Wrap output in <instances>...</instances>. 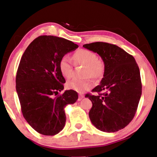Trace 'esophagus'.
<instances>
[{
	"label": "esophagus",
	"mask_w": 157,
	"mask_h": 157,
	"mask_svg": "<svg viewBox=\"0 0 157 157\" xmlns=\"http://www.w3.org/2000/svg\"><path fill=\"white\" fill-rule=\"evenodd\" d=\"M84 97H84V95H82V94H78V101H81L82 99Z\"/></svg>",
	"instance_id": "34e87169"
}]
</instances>
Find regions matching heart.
<instances>
[{
  "label": "heart",
  "instance_id": "heart-1",
  "mask_svg": "<svg viewBox=\"0 0 157 157\" xmlns=\"http://www.w3.org/2000/svg\"><path fill=\"white\" fill-rule=\"evenodd\" d=\"M74 63L85 65V76H90L94 79L101 78L105 72V64L102 61L97 59V55L93 51L87 49H80L72 56ZM59 70L64 78H69L71 76L72 63L71 59L67 56L60 59L59 64ZM68 89L75 90L78 93H83L93 87V82L90 79L81 81L72 79L67 84Z\"/></svg>",
  "mask_w": 157,
  "mask_h": 157
}]
</instances>
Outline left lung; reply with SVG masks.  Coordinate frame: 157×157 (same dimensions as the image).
<instances>
[{"instance_id": "obj_1", "label": "left lung", "mask_w": 157, "mask_h": 157, "mask_svg": "<svg viewBox=\"0 0 157 157\" xmlns=\"http://www.w3.org/2000/svg\"><path fill=\"white\" fill-rule=\"evenodd\" d=\"M83 47L97 52L105 64L100 85L86 94L93 103L89 115L91 123L103 132H114L124 128L132 120L142 94L139 68L134 57L118 46L96 42Z\"/></svg>"}]
</instances>
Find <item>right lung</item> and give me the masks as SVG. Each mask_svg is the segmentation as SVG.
Instances as JSON below:
<instances>
[{"instance_id":"add662e5","label":"right lung","mask_w":157,"mask_h":157,"mask_svg":"<svg viewBox=\"0 0 157 157\" xmlns=\"http://www.w3.org/2000/svg\"><path fill=\"white\" fill-rule=\"evenodd\" d=\"M78 47L63 38L44 35L34 39L22 55L16 76L17 93L24 118L42 135L52 136L62 131L66 123L64 108L77 101L75 90L58 94L66 82L59 61Z\"/></svg>"}]
</instances>
